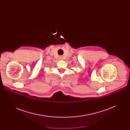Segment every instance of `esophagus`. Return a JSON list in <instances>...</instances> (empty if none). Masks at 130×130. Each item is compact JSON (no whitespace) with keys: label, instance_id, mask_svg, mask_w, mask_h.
Instances as JSON below:
<instances>
[{"label":"esophagus","instance_id":"obj_1","mask_svg":"<svg viewBox=\"0 0 130 130\" xmlns=\"http://www.w3.org/2000/svg\"><path fill=\"white\" fill-rule=\"evenodd\" d=\"M59 59H62V57H60L59 58Z\"/></svg>","mask_w":130,"mask_h":130}]
</instances>
